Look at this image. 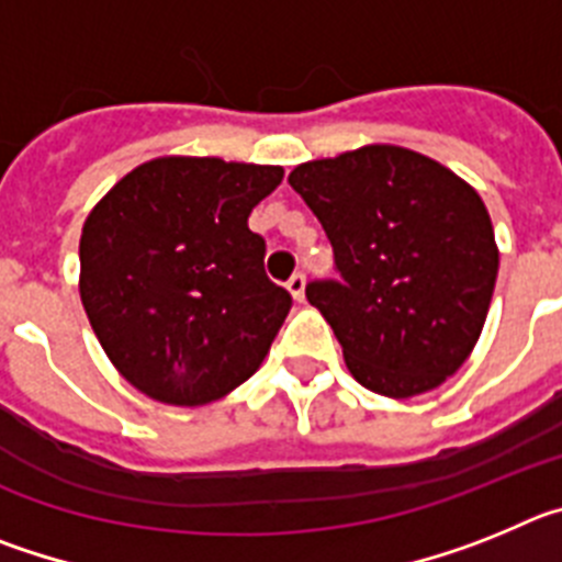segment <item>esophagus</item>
Masks as SVG:
<instances>
[{
  "label": "esophagus",
  "mask_w": 562,
  "mask_h": 562,
  "mask_svg": "<svg viewBox=\"0 0 562 562\" xmlns=\"http://www.w3.org/2000/svg\"><path fill=\"white\" fill-rule=\"evenodd\" d=\"M286 290H290V295L295 297V301H304V292H306V278L304 272H295V276L286 281Z\"/></svg>",
  "instance_id": "34e87169"
}]
</instances>
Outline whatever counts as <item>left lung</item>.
I'll use <instances>...</instances> for the list:
<instances>
[{
  "mask_svg": "<svg viewBox=\"0 0 562 562\" xmlns=\"http://www.w3.org/2000/svg\"><path fill=\"white\" fill-rule=\"evenodd\" d=\"M295 188L335 250L337 281L306 284L351 376L394 400L461 369L484 329L498 245L473 186L425 154L362 146L301 162Z\"/></svg>",
  "mask_w": 562,
  "mask_h": 562,
  "instance_id": "obj_1",
  "label": "left lung"
}]
</instances>
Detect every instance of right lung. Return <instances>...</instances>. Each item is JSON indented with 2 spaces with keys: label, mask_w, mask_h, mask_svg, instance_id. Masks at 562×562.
<instances>
[{
  "label": "right lung",
  "mask_w": 562,
  "mask_h": 562,
  "mask_svg": "<svg viewBox=\"0 0 562 562\" xmlns=\"http://www.w3.org/2000/svg\"><path fill=\"white\" fill-rule=\"evenodd\" d=\"M281 180V166L157 157L92 207L81 304L134 389L196 408L256 374L292 297L267 278L247 216Z\"/></svg>",
  "instance_id": "right-lung-1"
}]
</instances>
